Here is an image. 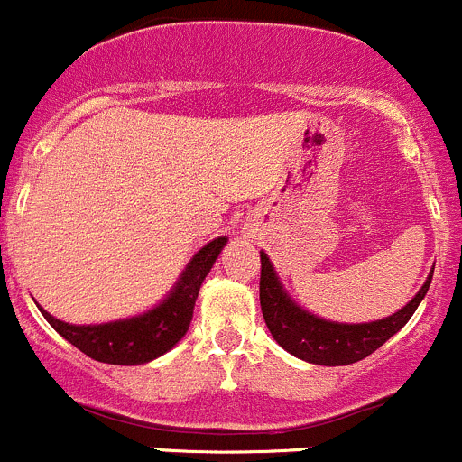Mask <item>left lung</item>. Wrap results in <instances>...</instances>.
<instances>
[{"mask_svg": "<svg viewBox=\"0 0 462 462\" xmlns=\"http://www.w3.org/2000/svg\"><path fill=\"white\" fill-rule=\"evenodd\" d=\"M431 276L433 269L415 299L393 317L373 323L346 326V323L326 321V319H319L300 310L282 291L272 263L260 251V308H263L269 332L287 353L310 364H319V366H346V364H355L375 353L380 346H384L395 332L406 326V321L418 310L420 300L427 294Z\"/></svg>", "mask_w": 462, "mask_h": 462, "instance_id": "left-lung-1", "label": "left lung"}]
</instances>
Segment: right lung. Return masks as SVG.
Wrapping results in <instances>:
<instances>
[{
  "label": "right lung",
  "mask_w": 462,
  "mask_h": 462,
  "mask_svg": "<svg viewBox=\"0 0 462 462\" xmlns=\"http://www.w3.org/2000/svg\"><path fill=\"white\" fill-rule=\"evenodd\" d=\"M225 245L226 237H216L204 249H199V254L190 260L186 272L181 273L172 294L159 308L150 310L141 317L103 323V326H69V323L53 319L42 308L40 312L51 323L53 330L60 332L69 344H74L80 353L96 362L118 364V366L145 364L168 353L186 335L202 281L211 272L213 263Z\"/></svg>",
  "instance_id": "1"
}]
</instances>
